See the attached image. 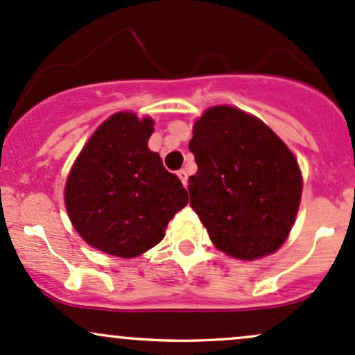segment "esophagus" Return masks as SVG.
Segmentation results:
<instances>
[{
    "label": "esophagus",
    "mask_w": 355,
    "mask_h": 355,
    "mask_svg": "<svg viewBox=\"0 0 355 355\" xmlns=\"http://www.w3.org/2000/svg\"><path fill=\"white\" fill-rule=\"evenodd\" d=\"M177 175H178V178L182 180V184H184V187H187V180H189V175H187V171L180 170Z\"/></svg>",
    "instance_id": "34e87169"
}]
</instances>
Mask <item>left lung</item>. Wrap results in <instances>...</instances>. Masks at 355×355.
<instances>
[{
	"mask_svg": "<svg viewBox=\"0 0 355 355\" xmlns=\"http://www.w3.org/2000/svg\"><path fill=\"white\" fill-rule=\"evenodd\" d=\"M192 133L198 170L189 178L190 205L214 246L241 261L278 251L303 190L290 148L259 118L227 104L205 109Z\"/></svg>",
	"mask_w": 355,
	"mask_h": 355,
	"instance_id": "left-lung-1",
	"label": "left lung"
}]
</instances>
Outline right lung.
I'll return each mask as SVG.
<instances>
[{
    "instance_id": "right-lung-1",
    "label": "right lung",
    "mask_w": 355,
    "mask_h": 355,
    "mask_svg": "<svg viewBox=\"0 0 355 355\" xmlns=\"http://www.w3.org/2000/svg\"><path fill=\"white\" fill-rule=\"evenodd\" d=\"M153 124L150 116L114 112L97 126L67 175L69 219L104 254L130 259L155 248L171 217L189 204L177 175L148 148Z\"/></svg>"
}]
</instances>
